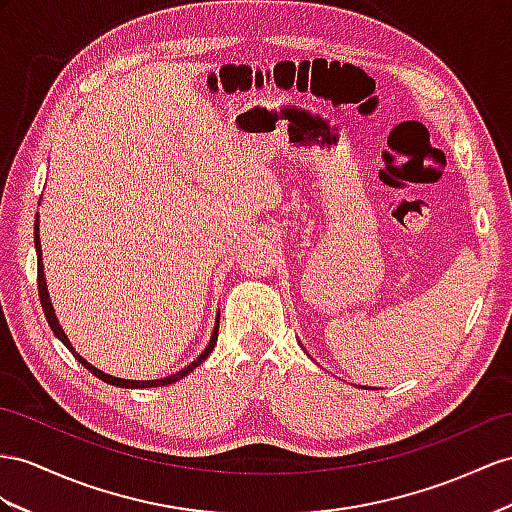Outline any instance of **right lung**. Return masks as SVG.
<instances>
[{
    "label": "right lung",
    "mask_w": 512,
    "mask_h": 512,
    "mask_svg": "<svg viewBox=\"0 0 512 512\" xmlns=\"http://www.w3.org/2000/svg\"><path fill=\"white\" fill-rule=\"evenodd\" d=\"M34 246H36V255H38V296H41V307H43V311H45V318H47V322H49V326H51V331H54V335L60 339V342L73 352V357H75L77 361H80L88 372H93L97 378H101L103 383L116 385V387H125V389H144V387H164V385H173V383L181 381L183 376H188L190 372H194L209 355H212V350H214V346H216V339H218V322H220L218 318H220V316L216 318V326H214V331H212V337H209V344L205 346V350L201 352V355L196 357V359L188 365V368H183V370H179V372H175V374H170V376H166V378H155V381H127V378H116V376H110V374H106V372L97 370L95 365H90L86 359H82V355H77L75 348H73L71 342H69V337L64 335L62 326L58 324L54 307H51L49 292H47V281H45V272H43L41 235H38V214H36V222H34Z\"/></svg>",
    "instance_id": "right-lung-1"
}]
</instances>
